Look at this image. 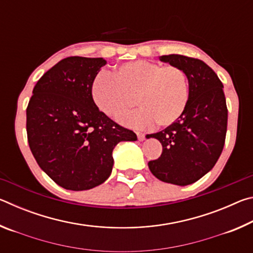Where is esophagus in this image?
<instances>
[{
    "instance_id": "obj_1",
    "label": "esophagus",
    "mask_w": 253,
    "mask_h": 253,
    "mask_svg": "<svg viewBox=\"0 0 253 253\" xmlns=\"http://www.w3.org/2000/svg\"><path fill=\"white\" fill-rule=\"evenodd\" d=\"M136 135H137V138H138V140H144V138H145V134H143V132L137 131V132H136Z\"/></svg>"
}]
</instances>
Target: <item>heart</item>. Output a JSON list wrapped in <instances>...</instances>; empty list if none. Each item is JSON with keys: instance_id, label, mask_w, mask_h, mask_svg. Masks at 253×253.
Masks as SVG:
<instances>
[{"instance_id": "b5f03b06", "label": "heart", "mask_w": 253, "mask_h": 253, "mask_svg": "<svg viewBox=\"0 0 253 253\" xmlns=\"http://www.w3.org/2000/svg\"><path fill=\"white\" fill-rule=\"evenodd\" d=\"M92 98L102 113L134 128L157 123L168 127L182 116L190 98L186 72L177 66L137 60L119 66L115 74L100 72L92 83ZM137 103L142 109L122 114Z\"/></svg>"}]
</instances>
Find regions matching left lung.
Instances as JSON below:
<instances>
[{"label": "left lung", "mask_w": 253, "mask_h": 253, "mask_svg": "<svg viewBox=\"0 0 253 253\" xmlns=\"http://www.w3.org/2000/svg\"><path fill=\"white\" fill-rule=\"evenodd\" d=\"M160 60L186 72L190 98L176 122L146 136L163 146L162 155L148 168L161 181L185 186L210 172L223 149L228 125L223 84L202 60L181 54L162 55Z\"/></svg>", "instance_id": "obj_1"}]
</instances>
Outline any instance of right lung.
<instances>
[{"label": "right lung", "instance_id": "right-lung-1", "mask_svg": "<svg viewBox=\"0 0 253 253\" xmlns=\"http://www.w3.org/2000/svg\"><path fill=\"white\" fill-rule=\"evenodd\" d=\"M102 58L62 59L41 77L27 108L28 142L41 169L66 190L100 185L113 170V151L137 139L98 109L92 83Z\"/></svg>", "mask_w": 253, "mask_h": 253}]
</instances>
